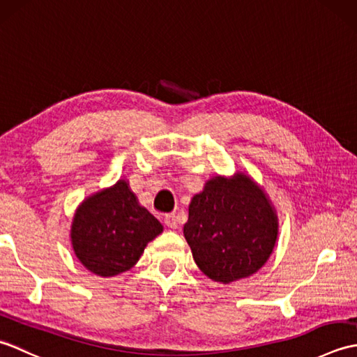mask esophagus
Here are the masks:
<instances>
[{
  "label": "esophagus",
  "instance_id": "obj_1",
  "mask_svg": "<svg viewBox=\"0 0 357 357\" xmlns=\"http://www.w3.org/2000/svg\"><path fill=\"white\" fill-rule=\"evenodd\" d=\"M164 222H165V225L167 227H170V229H178V224H179V221H178V216L176 215H165V218H164Z\"/></svg>",
  "mask_w": 357,
  "mask_h": 357
}]
</instances>
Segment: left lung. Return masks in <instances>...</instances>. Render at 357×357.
Returning a JSON list of instances; mask_svg holds the SVG:
<instances>
[{
    "instance_id": "8db88e82",
    "label": "left lung",
    "mask_w": 357,
    "mask_h": 357,
    "mask_svg": "<svg viewBox=\"0 0 357 357\" xmlns=\"http://www.w3.org/2000/svg\"><path fill=\"white\" fill-rule=\"evenodd\" d=\"M276 210L247 173L208 179L188 206L184 236L199 270L215 282L230 284L255 275L276 245Z\"/></svg>"
}]
</instances>
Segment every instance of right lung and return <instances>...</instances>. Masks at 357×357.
I'll return each mask as SVG.
<instances>
[{
	"mask_svg": "<svg viewBox=\"0 0 357 357\" xmlns=\"http://www.w3.org/2000/svg\"><path fill=\"white\" fill-rule=\"evenodd\" d=\"M162 225L138 202L128 181L119 179L82 201L73 215L70 241L75 256L98 276L130 270Z\"/></svg>",
	"mask_w": 357,
	"mask_h": 357,
	"instance_id": "right-lung-1",
	"label": "right lung"
}]
</instances>
